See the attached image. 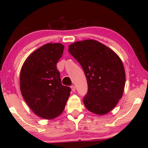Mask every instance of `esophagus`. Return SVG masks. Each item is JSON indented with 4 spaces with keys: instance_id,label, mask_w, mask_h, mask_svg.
Segmentation results:
<instances>
[{
    "instance_id": "obj_1",
    "label": "esophagus",
    "mask_w": 148,
    "mask_h": 148,
    "mask_svg": "<svg viewBox=\"0 0 148 148\" xmlns=\"http://www.w3.org/2000/svg\"><path fill=\"white\" fill-rule=\"evenodd\" d=\"M71 89H72V91H73V92H74L75 91H76V87H75L74 86H71Z\"/></svg>"
}]
</instances>
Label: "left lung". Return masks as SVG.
I'll return each mask as SVG.
<instances>
[{"label":"left lung","instance_id":"left-lung-1","mask_svg":"<svg viewBox=\"0 0 148 148\" xmlns=\"http://www.w3.org/2000/svg\"><path fill=\"white\" fill-rule=\"evenodd\" d=\"M69 51L86 74L88 91L84 98L86 108L102 116L114 108L123 93L125 72L119 57L95 40L76 42Z\"/></svg>","mask_w":148,"mask_h":148}]
</instances>
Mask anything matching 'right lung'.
Returning <instances> with one entry per match:
<instances>
[{"label":"right lung","mask_w":148,"mask_h":148,"mask_svg":"<svg viewBox=\"0 0 148 148\" xmlns=\"http://www.w3.org/2000/svg\"><path fill=\"white\" fill-rule=\"evenodd\" d=\"M64 46L46 44L25 61L20 72V90L26 103L37 116L53 119L62 114L71 89L62 86L57 63Z\"/></svg>","instance_id":"right-lung-1"}]
</instances>
